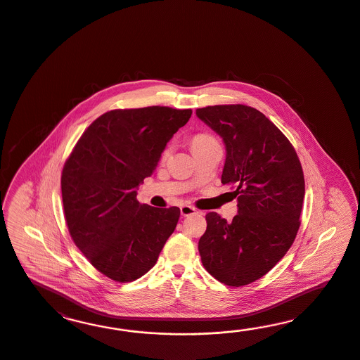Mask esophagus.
I'll return each mask as SVG.
<instances>
[{"mask_svg":"<svg viewBox=\"0 0 360 360\" xmlns=\"http://www.w3.org/2000/svg\"><path fill=\"white\" fill-rule=\"evenodd\" d=\"M198 214V210L196 208L193 207V206H182L181 207V215L182 217H190V215H195Z\"/></svg>","mask_w":360,"mask_h":360,"instance_id":"esophagus-1","label":"esophagus"}]
</instances>
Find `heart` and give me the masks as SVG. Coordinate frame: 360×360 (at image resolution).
I'll use <instances>...</instances> for the list:
<instances>
[{"label": "heart", "mask_w": 360, "mask_h": 360, "mask_svg": "<svg viewBox=\"0 0 360 360\" xmlns=\"http://www.w3.org/2000/svg\"><path fill=\"white\" fill-rule=\"evenodd\" d=\"M210 140H214V139L211 136H208V134H198V136L193 139L191 143L194 145V143H200V142L210 141Z\"/></svg>", "instance_id": "1"}]
</instances>
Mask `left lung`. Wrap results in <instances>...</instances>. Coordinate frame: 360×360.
<instances>
[{
  "instance_id": "1",
  "label": "left lung",
  "mask_w": 360,
  "mask_h": 360,
  "mask_svg": "<svg viewBox=\"0 0 360 360\" xmlns=\"http://www.w3.org/2000/svg\"><path fill=\"white\" fill-rule=\"evenodd\" d=\"M226 145L221 184L235 188L238 215L231 223L206 215L199 239L202 264L229 286L262 278L289 251L300 229L305 196L302 166L293 145L260 110L243 104L196 109Z\"/></svg>"
}]
</instances>
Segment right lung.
<instances>
[{
    "mask_svg": "<svg viewBox=\"0 0 360 360\" xmlns=\"http://www.w3.org/2000/svg\"><path fill=\"white\" fill-rule=\"evenodd\" d=\"M191 109H113L94 121L62 172L68 232L98 272L131 283L149 272L181 211L137 200V187L155 170L166 143Z\"/></svg>",
    "mask_w": 360,
    "mask_h": 360,
    "instance_id": "obj_1",
    "label": "right lung"
}]
</instances>
